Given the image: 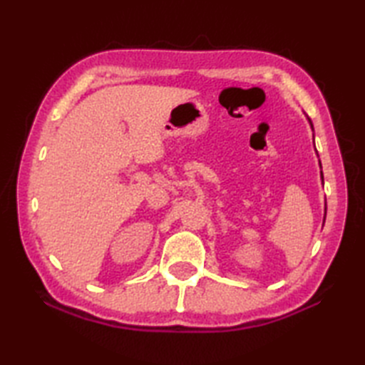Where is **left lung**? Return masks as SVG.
<instances>
[{
    "label": "left lung",
    "mask_w": 365,
    "mask_h": 365,
    "mask_svg": "<svg viewBox=\"0 0 365 365\" xmlns=\"http://www.w3.org/2000/svg\"><path fill=\"white\" fill-rule=\"evenodd\" d=\"M322 178H323V173H322ZM324 218H327V213H324Z\"/></svg>",
    "instance_id": "left-lung-1"
}]
</instances>
